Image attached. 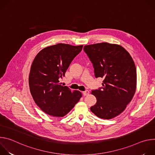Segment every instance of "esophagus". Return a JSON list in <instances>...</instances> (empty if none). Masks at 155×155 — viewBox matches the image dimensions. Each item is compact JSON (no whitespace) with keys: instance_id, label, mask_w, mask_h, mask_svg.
Returning <instances> with one entry per match:
<instances>
[{"instance_id":"obj_1","label":"esophagus","mask_w":155,"mask_h":155,"mask_svg":"<svg viewBox=\"0 0 155 155\" xmlns=\"http://www.w3.org/2000/svg\"><path fill=\"white\" fill-rule=\"evenodd\" d=\"M82 93H83V96H87V95L89 94L90 92L88 91L87 90H86V91H83V92H82Z\"/></svg>"}]
</instances>
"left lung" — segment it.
<instances>
[{
	"instance_id": "1",
	"label": "left lung",
	"mask_w": 155,
	"mask_h": 155,
	"mask_svg": "<svg viewBox=\"0 0 155 155\" xmlns=\"http://www.w3.org/2000/svg\"><path fill=\"white\" fill-rule=\"evenodd\" d=\"M83 49L93 64L95 77L104 78L101 90L91 92L97 102L91 111L100 118L112 119L124 111L135 94L134 62L117 44L102 42L85 45Z\"/></svg>"
}]
</instances>
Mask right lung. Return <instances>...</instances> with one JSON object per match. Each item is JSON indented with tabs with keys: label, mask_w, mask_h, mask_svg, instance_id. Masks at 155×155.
I'll list each match as a JSON object with an SVG mask.
<instances>
[{
	"label": "right lung",
	"mask_w": 155,
	"mask_h": 155,
	"mask_svg": "<svg viewBox=\"0 0 155 155\" xmlns=\"http://www.w3.org/2000/svg\"><path fill=\"white\" fill-rule=\"evenodd\" d=\"M82 48V45L58 43L44 48L35 57L29 76V89L35 104L47 114L62 117L81 97L80 91L72 92L60 80Z\"/></svg>",
	"instance_id": "add662e5"
}]
</instances>
